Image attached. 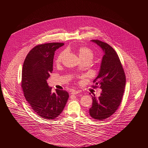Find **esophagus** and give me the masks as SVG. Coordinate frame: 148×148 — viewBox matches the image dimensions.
<instances>
[{"instance_id":"obj_1","label":"esophagus","mask_w":148,"mask_h":148,"mask_svg":"<svg viewBox=\"0 0 148 148\" xmlns=\"http://www.w3.org/2000/svg\"><path fill=\"white\" fill-rule=\"evenodd\" d=\"M79 93V92L78 91V90H73L72 92H71V95H77V94H78Z\"/></svg>"}]
</instances>
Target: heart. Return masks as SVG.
Here are the masks:
<instances>
[{
  "instance_id": "heart-1",
  "label": "heart",
  "mask_w": 148,
  "mask_h": 148,
  "mask_svg": "<svg viewBox=\"0 0 148 148\" xmlns=\"http://www.w3.org/2000/svg\"><path fill=\"white\" fill-rule=\"evenodd\" d=\"M78 53L79 58L81 60H90V62L93 58V53L90 49L87 47H81L78 49ZM65 52H62L58 56L56 63V64H60L64 56Z\"/></svg>"
}]
</instances>
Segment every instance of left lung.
Returning a JSON list of instances; mask_svg holds the SVG:
<instances>
[{"instance_id": "obj_1", "label": "left lung", "mask_w": 148, "mask_h": 148, "mask_svg": "<svg viewBox=\"0 0 148 148\" xmlns=\"http://www.w3.org/2000/svg\"><path fill=\"white\" fill-rule=\"evenodd\" d=\"M99 46L104 53L100 70L94 79L95 86L102 89L101 96H92L89 115L97 120L110 117L120 106L125 87V75L118 55L109 44L99 40H91Z\"/></svg>"}]
</instances>
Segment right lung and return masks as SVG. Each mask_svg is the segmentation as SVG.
I'll return each instance as SVG.
<instances>
[{
	"mask_svg": "<svg viewBox=\"0 0 148 148\" xmlns=\"http://www.w3.org/2000/svg\"><path fill=\"white\" fill-rule=\"evenodd\" d=\"M63 43H49L34 47L27 55L22 70L21 87L33 111L44 119H54L63 112L69 93L52 92L47 79L53 71L55 52Z\"/></svg>",
	"mask_w": 148,
	"mask_h": 148,
	"instance_id": "obj_1",
	"label": "right lung"
}]
</instances>
